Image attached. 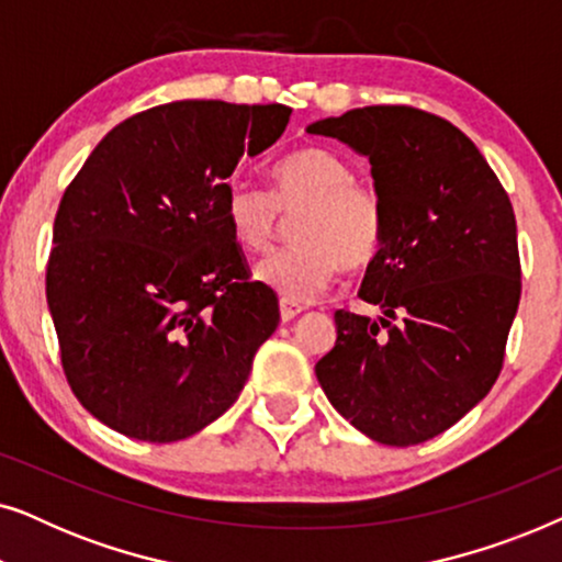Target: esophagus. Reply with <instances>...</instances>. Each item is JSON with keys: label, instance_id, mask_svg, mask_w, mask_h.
Returning <instances> with one entry per match:
<instances>
[{"label": "esophagus", "instance_id": "esophagus-1", "mask_svg": "<svg viewBox=\"0 0 562 562\" xmlns=\"http://www.w3.org/2000/svg\"><path fill=\"white\" fill-rule=\"evenodd\" d=\"M281 322H291L294 317H299V314L304 312V306H299V304H291V302H283L281 299Z\"/></svg>", "mask_w": 562, "mask_h": 562}]
</instances>
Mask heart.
Returning a JSON list of instances; mask_svg holds the SVG:
<instances>
[{
    "label": "heart",
    "instance_id": "heart-1",
    "mask_svg": "<svg viewBox=\"0 0 562 562\" xmlns=\"http://www.w3.org/2000/svg\"><path fill=\"white\" fill-rule=\"evenodd\" d=\"M271 189L233 183L225 196L229 233L248 252H266L281 214L302 210L294 222L296 245L256 266V279L283 302L306 304L319 296L340 268H363L383 240V206L373 189L356 181L340 153L306 145L268 168Z\"/></svg>",
    "mask_w": 562,
    "mask_h": 562
}]
</instances>
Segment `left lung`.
<instances>
[{
	"instance_id": "1",
	"label": "left lung",
	"mask_w": 562,
	"mask_h": 562,
	"mask_svg": "<svg viewBox=\"0 0 562 562\" xmlns=\"http://www.w3.org/2000/svg\"><path fill=\"white\" fill-rule=\"evenodd\" d=\"M306 133L368 158L383 240L358 296L335 312L314 366L329 404L375 442L419 445L465 417L498 379L521 281L517 220L481 150L414 106H360Z\"/></svg>"
}]
</instances>
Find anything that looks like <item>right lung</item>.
Returning <instances> with one entry per match:
<instances>
[{
    "label": "right lung",
    "instance_id": "obj_1",
    "mask_svg": "<svg viewBox=\"0 0 562 562\" xmlns=\"http://www.w3.org/2000/svg\"><path fill=\"white\" fill-rule=\"evenodd\" d=\"M283 104L189 99L102 137L58 204L45 276L66 379L114 432L176 442L222 417L279 327L225 217L243 156L279 140Z\"/></svg>",
    "mask_w": 562,
    "mask_h": 562
}]
</instances>
